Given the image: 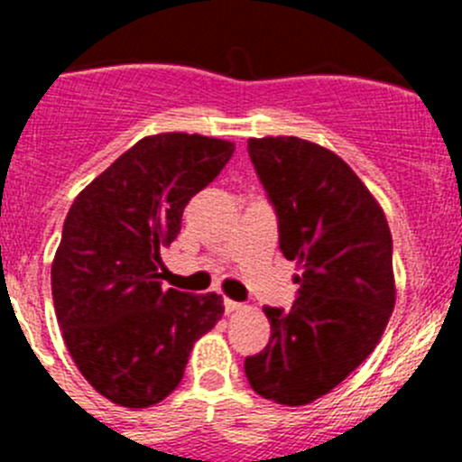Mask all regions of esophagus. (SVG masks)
<instances>
[{
    "label": "esophagus",
    "instance_id": "esophagus-1",
    "mask_svg": "<svg viewBox=\"0 0 462 462\" xmlns=\"http://www.w3.org/2000/svg\"><path fill=\"white\" fill-rule=\"evenodd\" d=\"M245 306L241 304V301H232V300H226V313H239V310H244Z\"/></svg>",
    "mask_w": 462,
    "mask_h": 462
}]
</instances>
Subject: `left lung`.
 <instances>
[{
	"instance_id": "left-lung-1",
	"label": "left lung",
	"mask_w": 462,
	"mask_h": 462,
	"mask_svg": "<svg viewBox=\"0 0 462 462\" xmlns=\"http://www.w3.org/2000/svg\"><path fill=\"white\" fill-rule=\"evenodd\" d=\"M248 153L277 212L279 248L301 274L291 310L263 309L270 342L244 369L261 398L300 407L380 342L395 304L393 241L380 203L330 149L268 136L250 138Z\"/></svg>"
}]
</instances>
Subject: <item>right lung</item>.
Wrapping results in <instances>:
<instances>
[{
	"label": "right lung",
	"instance_id": "obj_1",
	"mask_svg": "<svg viewBox=\"0 0 462 462\" xmlns=\"http://www.w3.org/2000/svg\"><path fill=\"white\" fill-rule=\"evenodd\" d=\"M232 153L235 143L201 134L144 136L69 209L51 265L55 315L80 374L120 407L165 400L194 342L221 319L217 292L165 291L158 265L185 205Z\"/></svg>",
	"mask_w": 462,
	"mask_h": 462
}]
</instances>
